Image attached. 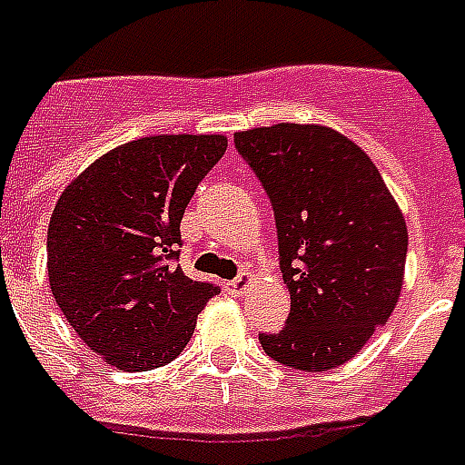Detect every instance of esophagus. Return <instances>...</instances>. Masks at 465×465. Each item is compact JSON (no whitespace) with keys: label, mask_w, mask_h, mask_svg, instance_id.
Listing matches in <instances>:
<instances>
[{"label":"esophagus","mask_w":465,"mask_h":465,"mask_svg":"<svg viewBox=\"0 0 465 465\" xmlns=\"http://www.w3.org/2000/svg\"><path fill=\"white\" fill-rule=\"evenodd\" d=\"M250 284H252V274H250V272H242V274L232 279L228 286H230V292H232V294L242 296L247 292V286H250Z\"/></svg>","instance_id":"obj_1"}]
</instances>
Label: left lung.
I'll return each mask as SVG.
<instances>
[{"label": "left lung", "mask_w": 465, "mask_h": 465, "mask_svg": "<svg viewBox=\"0 0 465 465\" xmlns=\"http://www.w3.org/2000/svg\"><path fill=\"white\" fill-rule=\"evenodd\" d=\"M274 208L292 313L262 333L282 365L323 372L355 358L392 316L404 282L407 223L361 146L323 124L279 122L235 134Z\"/></svg>", "instance_id": "8db88e82"}]
</instances>
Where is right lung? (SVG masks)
<instances>
[{"label":"right lung","instance_id":"right-lung-1","mask_svg":"<svg viewBox=\"0 0 465 465\" xmlns=\"http://www.w3.org/2000/svg\"><path fill=\"white\" fill-rule=\"evenodd\" d=\"M228 149L223 134L114 146L65 186L48 223V284L80 341L124 372L162 368L218 286L186 277L181 218Z\"/></svg>","mask_w":465,"mask_h":465}]
</instances>
